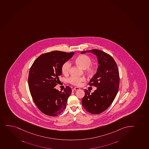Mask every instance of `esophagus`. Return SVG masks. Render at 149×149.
I'll return each instance as SVG.
<instances>
[{
  "mask_svg": "<svg viewBox=\"0 0 149 149\" xmlns=\"http://www.w3.org/2000/svg\"><path fill=\"white\" fill-rule=\"evenodd\" d=\"M80 89L79 88H78V87H75L74 88H73L74 90L75 91L79 90Z\"/></svg>",
  "mask_w": 149,
  "mask_h": 149,
  "instance_id": "1",
  "label": "esophagus"
}]
</instances>
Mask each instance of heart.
Wrapping results in <instances>:
<instances>
[{
  "label": "heart",
  "mask_w": 149,
  "mask_h": 149,
  "mask_svg": "<svg viewBox=\"0 0 149 149\" xmlns=\"http://www.w3.org/2000/svg\"><path fill=\"white\" fill-rule=\"evenodd\" d=\"M76 63L79 67L83 69H87V72L89 74H93L95 72V69L94 67H88L92 64V61L90 57L86 55H81L79 56L76 59ZM71 64L69 62H66L63 64L61 68L62 73L64 74H67L69 72ZM85 80L84 77H71L68 79V82L69 83L74 85L79 86L81 82Z\"/></svg>",
  "instance_id": "1"
}]
</instances>
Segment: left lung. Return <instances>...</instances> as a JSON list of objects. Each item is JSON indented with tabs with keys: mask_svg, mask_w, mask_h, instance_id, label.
Listing matches in <instances>:
<instances>
[{
	"mask_svg": "<svg viewBox=\"0 0 149 149\" xmlns=\"http://www.w3.org/2000/svg\"><path fill=\"white\" fill-rule=\"evenodd\" d=\"M91 52L96 55L99 66L97 73L89 82L97 87L94 93L85 90L82 104L88 112L97 114L104 112L112 104L117 95L119 86V74L113 58L102 50L92 49L81 52Z\"/></svg>",
	"mask_w": 149,
	"mask_h": 149,
	"instance_id": "obj_1",
	"label": "left lung"
}]
</instances>
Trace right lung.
Masks as SVG:
<instances>
[{"label":"right lung","instance_id":"obj_1","mask_svg":"<svg viewBox=\"0 0 149 149\" xmlns=\"http://www.w3.org/2000/svg\"><path fill=\"white\" fill-rule=\"evenodd\" d=\"M74 54V52L57 50L47 52L38 57L31 67L28 77L30 92L38 108L47 116H58L66 108L71 89L67 86L61 92L54 87L62 75V65Z\"/></svg>","mask_w":149,"mask_h":149}]
</instances>
